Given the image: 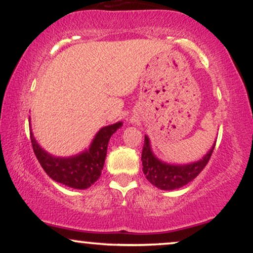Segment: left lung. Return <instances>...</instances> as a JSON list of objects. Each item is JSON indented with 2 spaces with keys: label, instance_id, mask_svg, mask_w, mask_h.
<instances>
[{
  "label": "left lung",
  "instance_id": "left-lung-1",
  "mask_svg": "<svg viewBox=\"0 0 253 253\" xmlns=\"http://www.w3.org/2000/svg\"><path fill=\"white\" fill-rule=\"evenodd\" d=\"M214 146L215 145H213V147L202 160L197 161V163L182 166L167 165L153 156L148 138L145 136L141 153L142 171H144L147 180L156 187L160 190H175V188L184 186L192 181L205 169L212 156V152L214 150Z\"/></svg>",
  "mask_w": 253,
  "mask_h": 253
}]
</instances>
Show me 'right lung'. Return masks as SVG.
I'll use <instances>...</instances> for the list:
<instances>
[{
  "label": "right lung",
  "instance_id": "add662e5",
  "mask_svg": "<svg viewBox=\"0 0 253 253\" xmlns=\"http://www.w3.org/2000/svg\"><path fill=\"white\" fill-rule=\"evenodd\" d=\"M121 123L103 127L94 138L89 151L72 158H54L44 152L30 133L33 151L40 165L53 180L66 186L84 190L99 179L107 154V145L112 134L121 127Z\"/></svg>",
  "mask_w": 253,
  "mask_h": 253
}]
</instances>
